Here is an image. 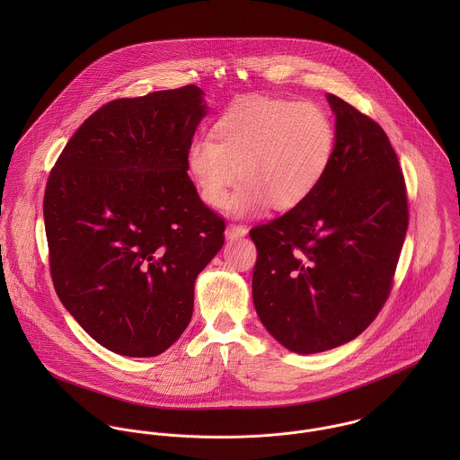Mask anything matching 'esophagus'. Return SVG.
Wrapping results in <instances>:
<instances>
[{
	"instance_id": "1",
	"label": "esophagus",
	"mask_w": 460,
	"mask_h": 460,
	"mask_svg": "<svg viewBox=\"0 0 460 460\" xmlns=\"http://www.w3.org/2000/svg\"><path fill=\"white\" fill-rule=\"evenodd\" d=\"M246 234H248V228L243 226V225H228V226H226V232H225L226 239H230V241L241 239V237H244Z\"/></svg>"
}]
</instances>
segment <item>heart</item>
<instances>
[{
	"instance_id": "obj_1",
	"label": "heart",
	"mask_w": 460,
	"mask_h": 460,
	"mask_svg": "<svg viewBox=\"0 0 460 460\" xmlns=\"http://www.w3.org/2000/svg\"><path fill=\"white\" fill-rule=\"evenodd\" d=\"M212 139L195 137L186 168L201 199L234 216H253L269 203L290 210L323 184L336 150V129L315 102L252 97L228 106L212 124ZM240 170L237 171L236 168Z\"/></svg>"
}]
</instances>
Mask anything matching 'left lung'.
Returning <instances> with one entry per match:
<instances>
[{"label": "left lung", "instance_id": "1", "mask_svg": "<svg viewBox=\"0 0 460 460\" xmlns=\"http://www.w3.org/2000/svg\"><path fill=\"white\" fill-rule=\"evenodd\" d=\"M336 150L315 193L250 232L257 315L285 349L317 354L372 324L392 290L407 232V195L379 124L340 97Z\"/></svg>", "mask_w": 460, "mask_h": 460}]
</instances>
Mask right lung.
Masks as SVG:
<instances>
[{"instance_id":"add662e5","label":"right lung","mask_w":460,"mask_h":460,"mask_svg":"<svg viewBox=\"0 0 460 460\" xmlns=\"http://www.w3.org/2000/svg\"><path fill=\"white\" fill-rule=\"evenodd\" d=\"M205 115L195 84L111 101L83 122L49 175L57 294L111 352L154 358L172 347L191 321L198 274L225 243V221L186 168Z\"/></svg>"}]
</instances>
